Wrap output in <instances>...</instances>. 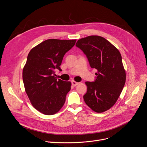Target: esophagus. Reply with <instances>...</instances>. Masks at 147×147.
Instances as JSON below:
<instances>
[{"label":"esophagus","mask_w":147,"mask_h":147,"mask_svg":"<svg viewBox=\"0 0 147 147\" xmlns=\"http://www.w3.org/2000/svg\"><path fill=\"white\" fill-rule=\"evenodd\" d=\"M71 84H72V86H73L75 87V86H77L79 83L77 82H76V81H71Z\"/></svg>","instance_id":"obj_1"}]
</instances>
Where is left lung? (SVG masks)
<instances>
[{
	"mask_svg": "<svg viewBox=\"0 0 147 147\" xmlns=\"http://www.w3.org/2000/svg\"><path fill=\"white\" fill-rule=\"evenodd\" d=\"M76 47L86 55L91 67L97 70L95 81L86 82L84 100L93 111L105 112L117 100L126 80L121 54L110 42L98 35L78 40Z\"/></svg>",
	"mask_w": 147,
	"mask_h": 147,
	"instance_id": "1",
	"label": "left lung"
}]
</instances>
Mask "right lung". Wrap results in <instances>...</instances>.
Returning a JSON list of instances; mask_svg holds the SVG:
<instances>
[{
  "mask_svg": "<svg viewBox=\"0 0 147 147\" xmlns=\"http://www.w3.org/2000/svg\"><path fill=\"white\" fill-rule=\"evenodd\" d=\"M76 39H49L30 51L23 70L25 91L33 107L40 113L52 115L64 105L71 83L56 77L65 53Z\"/></svg>",
  "mask_w": 147,
  "mask_h": 147,
  "instance_id": "1",
  "label": "right lung"
}]
</instances>
